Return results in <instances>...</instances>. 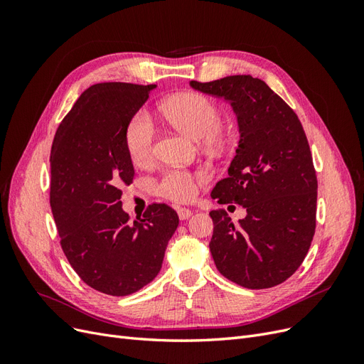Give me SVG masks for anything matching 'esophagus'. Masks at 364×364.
<instances>
[{
	"label": "esophagus",
	"mask_w": 364,
	"mask_h": 364,
	"mask_svg": "<svg viewBox=\"0 0 364 364\" xmlns=\"http://www.w3.org/2000/svg\"><path fill=\"white\" fill-rule=\"evenodd\" d=\"M178 214L181 220H188L191 217V209L188 208H178Z\"/></svg>",
	"instance_id": "esophagus-1"
}]
</instances>
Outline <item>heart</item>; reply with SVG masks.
Wrapping results in <instances>:
<instances>
[{
  "label": "heart",
  "instance_id": "obj_1",
  "mask_svg": "<svg viewBox=\"0 0 364 364\" xmlns=\"http://www.w3.org/2000/svg\"><path fill=\"white\" fill-rule=\"evenodd\" d=\"M162 112L176 129L194 139L213 141L223 126L220 107L209 97L197 92H183L168 98L162 103ZM124 146L134 164L146 165L151 161L155 127L146 111H138L130 118L124 130ZM205 179L203 173L171 168L156 181L155 191L173 202H190Z\"/></svg>",
  "mask_w": 364,
  "mask_h": 364
}]
</instances>
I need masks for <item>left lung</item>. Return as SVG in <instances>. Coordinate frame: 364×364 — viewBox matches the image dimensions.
<instances>
[{
  "mask_svg": "<svg viewBox=\"0 0 364 364\" xmlns=\"http://www.w3.org/2000/svg\"><path fill=\"white\" fill-rule=\"evenodd\" d=\"M190 85L230 102L240 127L229 176L211 197L241 205L247 215L234 225L222 209L209 213L215 267L241 287H274L299 269L316 230L317 176L304 127L293 109L252 75Z\"/></svg>",
  "mask_w": 364,
  "mask_h": 364,
  "instance_id": "left-lung-1",
  "label": "left lung"
}]
</instances>
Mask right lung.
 <instances>
[{"label": "right lung", "mask_w": 364, "mask_h": 364, "mask_svg": "<svg viewBox=\"0 0 364 364\" xmlns=\"http://www.w3.org/2000/svg\"><path fill=\"white\" fill-rule=\"evenodd\" d=\"M156 85L97 83L77 98L53 139L50 206L60 246L80 279L97 291L127 296L156 278L179 217L151 203L130 223L121 186L135 170L126 126Z\"/></svg>", "instance_id": "obj_1"}]
</instances>
